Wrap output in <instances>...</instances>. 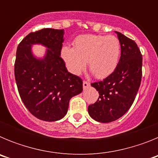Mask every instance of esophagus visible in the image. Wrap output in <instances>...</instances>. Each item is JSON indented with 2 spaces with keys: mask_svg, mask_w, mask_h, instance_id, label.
<instances>
[{
  "mask_svg": "<svg viewBox=\"0 0 158 158\" xmlns=\"http://www.w3.org/2000/svg\"><path fill=\"white\" fill-rule=\"evenodd\" d=\"M89 83L88 81H83V88L85 89H87L88 87H89Z\"/></svg>",
  "mask_w": 158,
  "mask_h": 158,
  "instance_id": "esophagus-1",
  "label": "esophagus"
}]
</instances>
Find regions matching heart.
Wrapping results in <instances>:
<instances>
[{
	"label": "heart",
	"instance_id": "heart-1",
	"mask_svg": "<svg viewBox=\"0 0 158 158\" xmlns=\"http://www.w3.org/2000/svg\"><path fill=\"white\" fill-rule=\"evenodd\" d=\"M62 57L67 69L77 75L85 69L88 62L89 69L95 77L102 79L116 69L120 58L121 45L114 35H84L73 41V48L64 47Z\"/></svg>",
	"mask_w": 158,
	"mask_h": 158
}]
</instances>
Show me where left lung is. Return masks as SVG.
<instances>
[{
    "label": "left lung",
    "mask_w": 158,
    "mask_h": 158,
    "mask_svg": "<svg viewBox=\"0 0 158 158\" xmlns=\"http://www.w3.org/2000/svg\"><path fill=\"white\" fill-rule=\"evenodd\" d=\"M116 32L121 56L115 71L103 81L92 83L99 98L88 107L89 115L97 122L115 121L130 109L142 81V56L134 40Z\"/></svg>",
    "instance_id": "8db88e82"
}]
</instances>
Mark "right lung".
Wrapping results in <instances>:
<instances>
[{
    "label": "right lung",
    "mask_w": 158,
    "mask_h": 158,
    "mask_svg": "<svg viewBox=\"0 0 158 158\" xmlns=\"http://www.w3.org/2000/svg\"><path fill=\"white\" fill-rule=\"evenodd\" d=\"M63 35V29L31 32L16 50L14 72L18 92L27 110L41 120L54 122L63 118L70 99L83 90L81 78L68 72L60 57ZM33 44L47 47L44 58L34 57Z\"/></svg>",
    "instance_id": "obj_1"
}]
</instances>
